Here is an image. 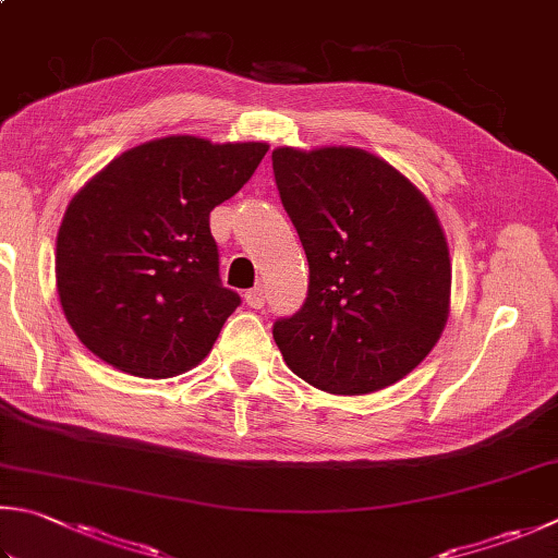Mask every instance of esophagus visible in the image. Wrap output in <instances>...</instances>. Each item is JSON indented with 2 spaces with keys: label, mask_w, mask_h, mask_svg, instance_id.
Masks as SVG:
<instances>
[{
  "label": "esophagus",
  "mask_w": 558,
  "mask_h": 558,
  "mask_svg": "<svg viewBox=\"0 0 558 558\" xmlns=\"http://www.w3.org/2000/svg\"><path fill=\"white\" fill-rule=\"evenodd\" d=\"M265 289L262 287H255V289H250V291H245V303L250 308H262L265 306Z\"/></svg>",
  "instance_id": "obj_1"
}]
</instances>
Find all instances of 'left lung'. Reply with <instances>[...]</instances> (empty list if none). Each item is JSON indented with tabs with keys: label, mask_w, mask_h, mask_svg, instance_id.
Masks as SVG:
<instances>
[{
	"label": "left lung",
	"mask_w": 558,
	"mask_h": 558,
	"mask_svg": "<svg viewBox=\"0 0 558 558\" xmlns=\"http://www.w3.org/2000/svg\"><path fill=\"white\" fill-rule=\"evenodd\" d=\"M271 167L311 269L303 308L275 323L283 362L338 396L401 381L449 318L451 262L433 204L393 165L350 145H283Z\"/></svg>",
	"instance_id": "obj_1"
}]
</instances>
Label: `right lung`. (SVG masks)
I'll return each mask as SVG.
<instances>
[{
    "mask_svg": "<svg viewBox=\"0 0 558 558\" xmlns=\"http://www.w3.org/2000/svg\"><path fill=\"white\" fill-rule=\"evenodd\" d=\"M267 143L167 135L121 153L72 196L56 247L60 306L80 342L119 372L184 374L240 306L220 287L208 226Z\"/></svg>",
    "mask_w": 558,
    "mask_h": 558,
    "instance_id": "obj_1",
    "label": "right lung"
}]
</instances>
